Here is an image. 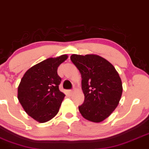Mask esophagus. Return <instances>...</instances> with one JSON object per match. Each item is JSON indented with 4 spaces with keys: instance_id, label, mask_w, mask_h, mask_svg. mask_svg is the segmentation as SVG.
<instances>
[{
    "instance_id": "34e87169",
    "label": "esophagus",
    "mask_w": 149,
    "mask_h": 149,
    "mask_svg": "<svg viewBox=\"0 0 149 149\" xmlns=\"http://www.w3.org/2000/svg\"><path fill=\"white\" fill-rule=\"evenodd\" d=\"M69 92L70 93V95H72L73 92H74V90H70Z\"/></svg>"
}]
</instances>
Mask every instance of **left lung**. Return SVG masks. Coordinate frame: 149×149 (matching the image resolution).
<instances>
[{
    "label": "left lung",
    "instance_id": "1",
    "mask_svg": "<svg viewBox=\"0 0 149 149\" xmlns=\"http://www.w3.org/2000/svg\"><path fill=\"white\" fill-rule=\"evenodd\" d=\"M71 60L81 74L85 95L79 111L88 120L102 122L115 110L122 96L118 73L109 61L96 54H72Z\"/></svg>",
    "mask_w": 149,
    "mask_h": 149
}]
</instances>
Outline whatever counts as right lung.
Here are the masks:
<instances>
[{"instance_id": "1", "label": "right lung", "mask_w": 149, "mask_h": 149, "mask_svg": "<svg viewBox=\"0 0 149 149\" xmlns=\"http://www.w3.org/2000/svg\"><path fill=\"white\" fill-rule=\"evenodd\" d=\"M67 58L66 54L48 58L30 68L22 77L18 87L19 102L38 122H47L59 111L65 95L59 89L61 78L57 69Z\"/></svg>"}]
</instances>
